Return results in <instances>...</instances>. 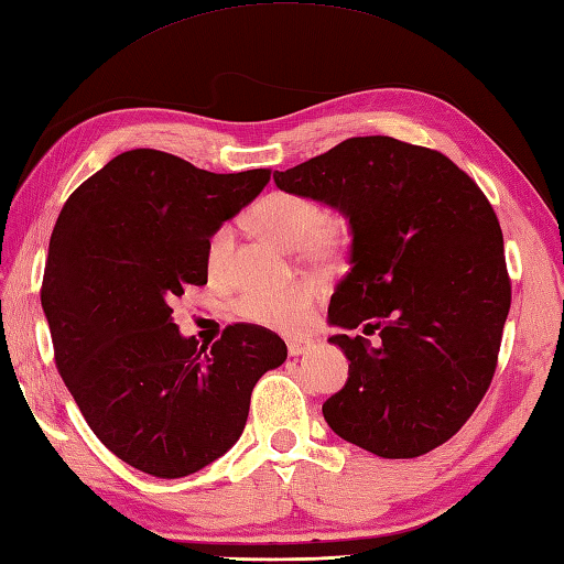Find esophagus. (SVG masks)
Returning <instances> with one entry per match:
<instances>
[{
  "label": "esophagus",
  "mask_w": 564,
  "mask_h": 564,
  "mask_svg": "<svg viewBox=\"0 0 564 564\" xmlns=\"http://www.w3.org/2000/svg\"><path fill=\"white\" fill-rule=\"evenodd\" d=\"M311 347H314V340H308V337H294V340L286 343V349H290V355H292V357L306 355Z\"/></svg>",
  "instance_id": "obj_1"
}]
</instances>
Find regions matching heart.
Wrapping results in <instances>:
<instances>
[{"label":"heart","instance_id":"obj_1","mask_svg":"<svg viewBox=\"0 0 564 564\" xmlns=\"http://www.w3.org/2000/svg\"><path fill=\"white\" fill-rule=\"evenodd\" d=\"M246 219L265 239L286 250H299L304 258L316 262L337 258L349 241L345 224L330 217L318 199L302 193H268L248 209ZM231 256L234 229L231 224H219L205 241V270L209 280H221L229 272ZM316 299L318 290L314 284L296 282L282 290H248L236 299L234 311L241 321L265 325L272 330H296L311 318Z\"/></svg>","mask_w":564,"mask_h":564}]
</instances>
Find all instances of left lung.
<instances>
[{
    "instance_id": "1",
    "label": "left lung",
    "mask_w": 564,
    "mask_h": 564,
    "mask_svg": "<svg viewBox=\"0 0 564 564\" xmlns=\"http://www.w3.org/2000/svg\"><path fill=\"white\" fill-rule=\"evenodd\" d=\"M280 191L337 207L352 227V268L328 318L379 330L381 343L333 335L347 383L323 403L345 442L415 458L468 422L492 383L511 304L502 229L490 199L436 149L352 137L274 171Z\"/></svg>"
}]
</instances>
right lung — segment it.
Here are the masks:
<instances>
[{
    "label": "right lung",
    "instance_id": "obj_1",
    "mask_svg": "<svg viewBox=\"0 0 564 564\" xmlns=\"http://www.w3.org/2000/svg\"><path fill=\"white\" fill-rule=\"evenodd\" d=\"M268 181L270 169L212 173L132 149L59 212L41 286L55 365L94 434L137 470L183 478L227 454L253 386L286 359L262 325L199 347L171 318L187 284H207L209 231Z\"/></svg>",
    "mask_w": 564,
    "mask_h": 564
}]
</instances>
